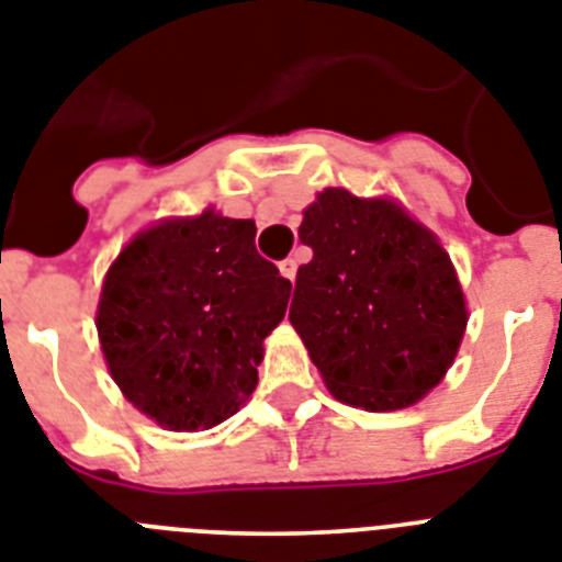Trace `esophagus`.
<instances>
[{
    "mask_svg": "<svg viewBox=\"0 0 562 562\" xmlns=\"http://www.w3.org/2000/svg\"><path fill=\"white\" fill-rule=\"evenodd\" d=\"M280 273H282V277H285V280H291V282H294L296 280V259H282V262H280Z\"/></svg>",
    "mask_w": 562,
    "mask_h": 562,
    "instance_id": "esophagus-1",
    "label": "esophagus"
}]
</instances>
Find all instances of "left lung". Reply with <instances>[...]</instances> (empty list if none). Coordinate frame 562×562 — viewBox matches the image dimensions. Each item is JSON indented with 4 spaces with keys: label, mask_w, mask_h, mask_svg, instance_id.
I'll list each match as a JSON object with an SVG mask.
<instances>
[{
    "label": "left lung",
    "mask_w": 562,
    "mask_h": 562,
    "mask_svg": "<svg viewBox=\"0 0 562 562\" xmlns=\"http://www.w3.org/2000/svg\"><path fill=\"white\" fill-rule=\"evenodd\" d=\"M291 323L337 400L366 412L417 403L463 339L465 300L442 245L389 200L328 188L305 209Z\"/></svg>",
    "instance_id": "obj_1"
}]
</instances>
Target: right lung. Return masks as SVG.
<instances>
[{
    "instance_id": "obj_1",
    "label": "right lung",
    "mask_w": 562,
    "mask_h": 562,
    "mask_svg": "<svg viewBox=\"0 0 562 562\" xmlns=\"http://www.w3.org/2000/svg\"><path fill=\"white\" fill-rule=\"evenodd\" d=\"M257 225L214 211L136 234L102 285L97 331L122 394L173 431L223 423L257 389L291 282Z\"/></svg>"
}]
</instances>
